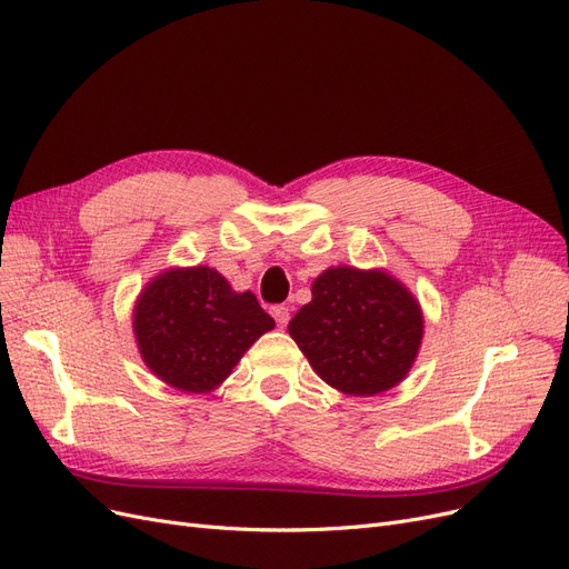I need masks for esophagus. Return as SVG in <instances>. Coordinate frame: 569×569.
Masks as SVG:
<instances>
[{"mask_svg":"<svg viewBox=\"0 0 569 569\" xmlns=\"http://www.w3.org/2000/svg\"><path fill=\"white\" fill-rule=\"evenodd\" d=\"M271 317H273V321H277V326H279V328H286V326H288V321H290V309H288V307H283V305H279V307H271Z\"/></svg>","mask_w":569,"mask_h":569,"instance_id":"obj_1","label":"esophagus"}]
</instances>
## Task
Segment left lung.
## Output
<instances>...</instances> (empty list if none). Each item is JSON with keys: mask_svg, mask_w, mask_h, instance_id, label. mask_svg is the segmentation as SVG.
Here are the masks:
<instances>
[{"mask_svg": "<svg viewBox=\"0 0 569 569\" xmlns=\"http://www.w3.org/2000/svg\"><path fill=\"white\" fill-rule=\"evenodd\" d=\"M290 338L326 385L377 396L401 385L425 338V313L387 269L328 267L288 323Z\"/></svg>", "mask_w": 569, "mask_h": 569, "instance_id": "obj_1", "label": "left lung"}]
</instances>
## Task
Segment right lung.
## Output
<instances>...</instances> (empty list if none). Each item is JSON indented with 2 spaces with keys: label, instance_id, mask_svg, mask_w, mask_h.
Listing matches in <instances>:
<instances>
[{
  "label": "right lung",
  "instance_id": "add662e5",
  "mask_svg": "<svg viewBox=\"0 0 569 569\" xmlns=\"http://www.w3.org/2000/svg\"><path fill=\"white\" fill-rule=\"evenodd\" d=\"M273 326L250 290L237 292L208 264L163 269L133 305L142 363L182 393L218 389Z\"/></svg>",
  "mask_w": 569,
  "mask_h": 569
}]
</instances>
